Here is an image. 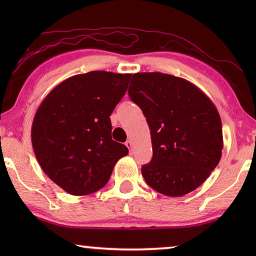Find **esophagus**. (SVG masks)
I'll return each instance as SVG.
<instances>
[{
    "label": "esophagus",
    "mask_w": 256,
    "mask_h": 256,
    "mask_svg": "<svg viewBox=\"0 0 256 256\" xmlns=\"http://www.w3.org/2000/svg\"><path fill=\"white\" fill-rule=\"evenodd\" d=\"M125 146H126L128 148L130 152H132V141L131 140H128L126 142H125Z\"/></svg>",
    "instance_id": "34e87169"
}]
</instances>
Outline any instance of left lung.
<instances>
[{
    "mask_svg": "<svg viewBox=\"0 0 256 256\" xmlns=\"http://www.w3.org/2000/svg\"><path fill=\"white\" fill-rule=\"evenodd\" d=\"M128 96L150 128L154 154L141 170L146 184L172 198L198 188L219 164L224 148L214 102L190 81L160 72L133 74Z\"/></svg>",
    "mask_w": 256,
    "mask_h": 256,
    "instance_id": "1",
    "label": "left lung"
}]
</instances>
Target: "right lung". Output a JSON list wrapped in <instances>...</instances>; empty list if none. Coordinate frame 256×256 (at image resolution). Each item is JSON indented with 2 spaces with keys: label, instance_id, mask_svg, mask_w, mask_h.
<instances>
[{
  "label": "right lung",
  "instance_id": "add662e5",
  "mask_svg": "<svg viewBox=\"0 0 256 256\" xmlns=\"http://www.w3.org/2000/svg\"><path fill=\"white\" fill-rule=\"evenodd\" d=\"M132 74L92 71L60 82L38 107L32 126L34 152L45 174L72 196L107 184L128 154L112 138L110 116Z\"/></svg>",
  "mask_w": 256,
  "mask_h": 256
}]
</instances>
